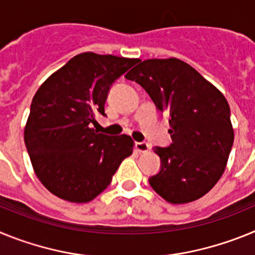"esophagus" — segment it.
<instances>
[{"label":"esophagus","mask_w":255,"mask_h":255,"mask_svg":"<svg viewBox=\"0 0 255 255\" xmlns=\"http://www.w3.org/2000/svg\"><path fill=\"white\" fill-rule=\"evenodd\" d=\"M135 147H136V149H138L139 152L145 153L149 149V144H148L147 141H138V143H135Z\"/></svg>","instance_id":"obj_1"}]
</instances>
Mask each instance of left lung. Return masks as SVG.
Instances as JSON below:
<instances>
[{"instance_id": "8db88e82", "label": "left lung", "mask_w": 255, "mask_h": 255, "mask_svg": "<svg viewBox=\"0 0 255 255\" xmlns=\"http://www.w3.org/2000/svg\"><path fill=\"white\" fill-rule=\"evenodd\" d=\"M125 78L143 87L170 123L172 143L153 148L161 158V171L149 177L153 190L172 204L203 197L222 176L234 143L224 94L179 58L140 61Z\"/></svg>"}]
</instances>
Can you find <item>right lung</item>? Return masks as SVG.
<instances>
[{
    "mask_svg": "<svg viewBox=\"0 0 255 255\" xmlns=\"http://www.w3.org/2000/svg\"><path fill=\"white\" fill-rule=\"evenodd\" d=\"M136 62L138 58L85 52L37 91L24 140L35 175L56 197L73 203L91 202L132 153L129 135H106L91 125L96 115L106 116L111 85Z\"/></svg>",
    "mask_w": 255,
    "mask_h": 255,
    "instance_id": "1",
    "label": "right lung"
}]
</instances>
